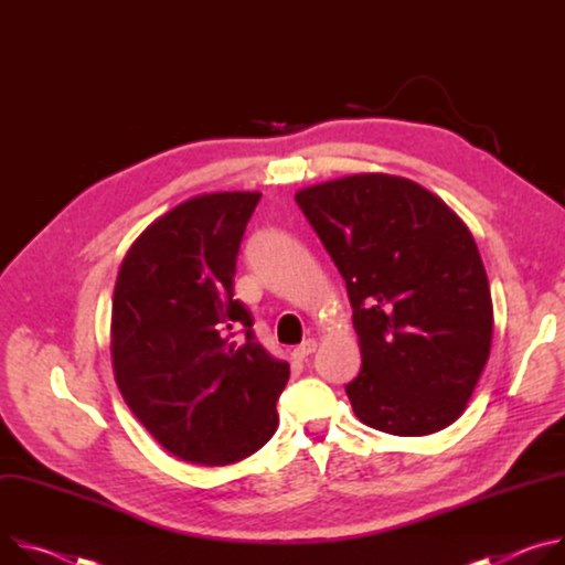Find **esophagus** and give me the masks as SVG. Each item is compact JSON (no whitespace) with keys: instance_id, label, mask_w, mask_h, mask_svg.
I'll use <instances>...</instances> for the list:
<instances>
[{"instance_id":"esophagus-1","label":"esophagus","mask_w":565,"mask_h":565,"mask_svg":"<svg viewBox=\"0 0 565 565\" xmlns=\"http://www.w3.org/2000/svg\"><path fill=\"white\" fill-rule=\"evenodd\" d=\"M317 341L315 339H307V341H302L300 345H296L294 350H291V356L296 359V361H302V359H307L311 352H317Z\"/></svg>"}]
</instances>
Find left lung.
I'll return each mask as SVG.
<instances>
[{"label": "left lung", "mask_w": 565, "mask_h": 565, "mask_svg": "<svg viewBox=\"0 0 565 565\" xmlns=\"http://www.w3.org/2000/svg\"><path fill=\"white\" fill-rule=\"evenodd\" d=\"M339 267L361 348L345 386L370 428L417 437L467 408L491 350L489 280L467 224L424 185L361 172L296 193Z\"/></svg>", "instance_id": "1"}]
</instances>
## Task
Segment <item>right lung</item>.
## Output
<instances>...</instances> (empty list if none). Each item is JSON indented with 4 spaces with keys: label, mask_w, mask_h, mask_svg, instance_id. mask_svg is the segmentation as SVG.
Here are the masks:
<instances>
[{
    "label": "right lung",
    "mask_w": 565,
    "mask_h": 565,
    "mask_svg": "<svg viewBox=\"0 0 565 565\" xmlns=\"http://www.w3.org/2000/svg\"><path fill=\"white\" fill-rule=\"evenodd\" d=\"M263 193H204L157 217L125 254L111 300L116 386L172 456L206 467L269 443L289 363L233 300L246 222ZM244 327L247 341H230Z\"/></svg>",
    "instance_id": "add662e5"
}]
</instances>
